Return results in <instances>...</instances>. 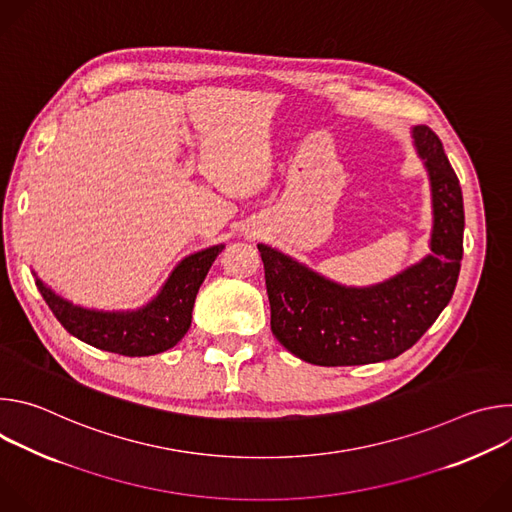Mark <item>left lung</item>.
<instances>
[{
  "label": "left lung",
  "instance_id": "1",
  "mask_svg": "<svg viewBox=\"0 0 512 512\" xmlns=\"http://www.w3.org/2000/svg\"><path fill=\"white\" fill-rule=\"evenodd\" d=\"M431 192L429 251L373 285H342L259 243L273 336L320 367L381 362L411 348L450 304L460 275L464 198L444 145L427 125L411 127Z\"/></svg>",
  "mask_w": 512,
  "mask_h": 512
}]
</instances>
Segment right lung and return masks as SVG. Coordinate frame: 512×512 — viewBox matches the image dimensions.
Here are the masks:
<instances>
[{"mask_svg":"<svg viewBox=\"0 0 512 512\" xmlns=\"http://www.w3.org/2000/svg\"><path fill=\"white\" fill-rule=\"evenodd\" d=\"M225 245H212L184 257L168 275L158 294L135 310H93L58 296L36 271V287L44 302L75 338L123 356H152L176 346L192 324L198 289Z\"/></svg>","mask_w":512,"mask_h":512,"instance_id":"add662e5","label":"right lung"}]
</instances>
